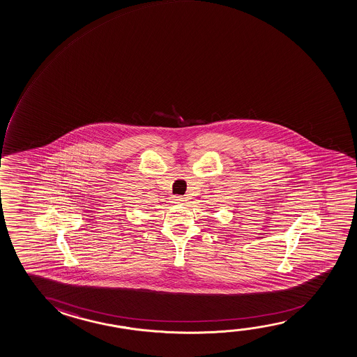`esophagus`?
Segmentation results:
<instances>
[{"label": "esophagus", "instance_id": "34e87169", "mask_svg": "<svg viewBox=\"0 0 357 357\" xmlns=\"http://www.w3.org/2000/svg\"><path fill=\"white\" fill-rule=\"evenodd\" d=\"M172 202H173V204H181V202H184V199L181 197H174L172 199Z\"/></svg>", "mask_w": 357, "mask_h": 357}]
</instances>
